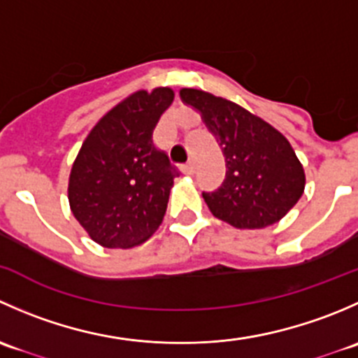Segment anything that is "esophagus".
Here are the masks:
<instances>
[{
  "mask_svg": "<svg viewBox=\"0 0 358 358\" xmlns=\"http://www.w3.org/2000/svg\"><path fill=\"white\" fill-rule=\"evenodd\" d=\"M182 171L185 173V175H194V173H196V164H194V162H187L185 166H182Z\"/></svg>",
  "mask_w": 358,
  "mask_h": 358,
  "instance_id": "obj_1",
  "label": "esophagus"
}]
</instances>
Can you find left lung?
I'll use <instances>...</instances> for the list:
<instances>
[{"label": "left lung", "instance_id": "1", "mask_svg": "<svg viewBox=\"0 0 358 358\" xmlns=\"http://www.w3.org/2000/svg\"><path fill=\"white\" fill-rule=\"evenodd\" d=\"M222 147L227 175L202 192L213 216L236 229H265L292 209L305 190V169L286 136L258 115L208 92L180 90Z\"/></svg>", "mask_w": 358, "mask_h": 358}]
</instances>
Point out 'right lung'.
<instances>
[{
    "label": "right lung",
    "instance_id": "right-lung-1",
    "mask_svg": "<svg viewBox=\"0 0 358 358\" xmlns=\"http://www.w3.org/2000/svg\"><path fill=\"white\" fill-rule=\"evenodd\" d=\"M171 88L140 90L93 126L69 176L74 218L103 248H135L159 229L178 175L154 147L152 133L171 106Z\"/></svg>",
    "mask_w": 358,
    "mask_h": 358
}]
</instances>
